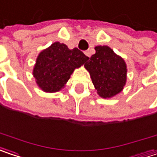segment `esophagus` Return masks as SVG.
Instances as JSON below:
<instances>
[{
    "mask_svg": "<svg viewBox=\"0 0 157 157\" xmlns=\"http://www.w3.org/2000/svg\"><path fill=\"white\" fill-rule=\"evenodd\" d=\"M84 54H85V55H86V56H88V57H90V56H91V53H90V51H89V50L85 51V52H84Z\"/></svg>",
    "mask_w": 157,
    "mask_h": 157,
    "instance_id": "esophagus-1",
    "label": "esophagus"
}]
</instances>
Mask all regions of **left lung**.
Wrapping results in <instances>:
<instances>
[{
    "instance_id": "1",
    "label": "left lung",
    "mask_w": 157,
    "mask_h": 157,
    "mask_svg": "<svg viewBox=\"0 0 157 157\" xmlns=\"http://www.w3.org/2000/svg\"><path fill=\"white\" fill-rule=\"evenodd\" d=\"M95 50L84 67L90 73L97 93L104 99L111 98L121 93L126 84L127 65L107 46H97Z\"/></svg>"
}]
</instances>
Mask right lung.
Wrapping results in <instances>:
<instances>
[{"instance_id": "add662e5", "label": "right lung", "mask_w": 157, "mask_h": 157, "mask_svg": "<svg viewBox=\"0 0 157 157\" xmlns=\"http://www.w3.org/2000/svg\"><path fill=\"white\" fill-rule=\"evenodd\" d=\"M88 59L78 48L69 49L63 43L55 42L36 58L33 69L36 84L46 93H56L64 88L75 69Z\"/></svg>"}]
</instances>
